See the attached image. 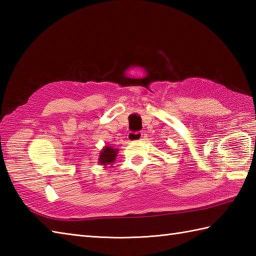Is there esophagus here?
I'll use <instances>...</instances> for the list:
<instances>
[{"instance_id":"1","label":"esophagus","mask_w":256,"mask_h":256,"mask_svg":"<svg viewBox=\"0 0 256 256\" xmlns=\"http://www.w3.org/2000/svg\"><path fill=\"white\" fill-rule=\"evenodd\" d=\"M143 138V133L142 132H130L128 134V140L130 142H138Z\"/></svg>"}]
</instances>
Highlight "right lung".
<instances>
[{
    "mask_svg": "<svg viewBox=\"0 0 256 256\" xmlns=\"http://www.w3.org/2000/svg\"><path fill=\"white\" fill-rule=\"evenodd\" d=\"M118 156V150L111 148V146H104L99 155L100 165H110L113 164Z\"/></svg>",
    "mask_w": 256,
    "mask_h": 256,
    "instance_id": "add662e5",
    "label": "right lung"
}]
</instances>
